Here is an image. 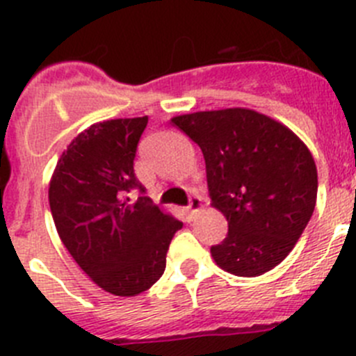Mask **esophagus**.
Masks as SVG:
<instances>
[{"mask_svg": "<svg viewBox=\"0 0 356 356\" xmlns=\"http://www.w3.org/2000/svg\"><path fill=\"white\" fill-rule=\"evenodd\" d=\"M200 207H202V198L197 197V195H195V197H191L190 198V204H188V207H186V211H188V216H190V220H191V218H193V214L197 213V211L200 209Z\"/></svg>", "mask_w": 356, "mask_h": 356, "instance_id": "34e87169", "label": "esophagus"}]
</instances>
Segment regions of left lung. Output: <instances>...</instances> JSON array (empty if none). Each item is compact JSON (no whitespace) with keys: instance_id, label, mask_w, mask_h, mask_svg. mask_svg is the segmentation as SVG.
Masks as SVG:
<instances>
[{"instance_id":"1","label":"left lung","mask_w":356,"mask_h":356,"mask_svg":"<svg viewBox=\"0 0 356 356\" xmlns=\"http://www.w3.org/2000/svg\"><path fill=\"white\" fill-rule=\"evenodd\" d=\"M202 149L211 204L229 222L211 246L238 277L273 270L294 248L316 207L318 170L310 150L273 118L245 108L172 118Z\"/></svg>"}]
</instances>
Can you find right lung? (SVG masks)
Instances as JSON below:
<instances>
[{"label":"right lung","instance_id":"1","mask_svg":"<svg viewBox=\"0 0 356 356\" xmlns=\"http://www.w3.org/2000/svg\"><path fill=\"white\" fill-rule=\"evenodd\" d=\"M149 118H117L78 134L56 163L49 207L60 239L104 291L136 296L165 271L166 252L182 222L145 195L134 174ZM133 189L140 197L131 202Z\"/></svg>","mask_w":356,"mask_h":356}]
</instances>
